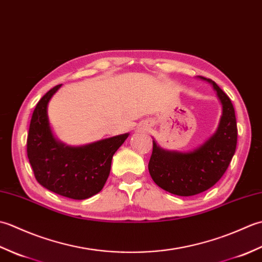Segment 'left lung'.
Returning a JSON list of instances; mask_svg holds the SVG:
<instances>
[{
    "mask_svg": "<svg viewBox=\"0 0 262 262\" xmlns=\"http://www.w3.org/2000/svg\"><path fill=\"white\" fill-rule=\"evenodd\" d=\"M199 77L213 85L222 103V117L215 134L188 153L165 151L153 141L148 162L153 181L178 196H193L213 187L229 168L236 148V118L230 98L214 81Z\"/></svg>",
    "mask_w": 262,
    "mask_h": 262,
    "instance_id": "1",
    "label": "left lung"
}]
</instances>
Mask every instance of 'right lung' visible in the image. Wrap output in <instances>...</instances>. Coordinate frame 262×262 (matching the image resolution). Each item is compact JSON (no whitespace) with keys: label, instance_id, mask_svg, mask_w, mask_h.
Returning a JSON list of instances; mask_svg holds the SVG:
<instances>
[{"label":"right lung","instance_id":"add662e5","mask_svg":"<svg viewBox=\"0 0 262 262\" xmlns=\"http://www.w3.org/2000/svg\"><path fill=\"white\" fill-rule=\"evenodd\" d=\"M62 84L51 89L37 103L27 138V154L36 180L48 190L72 199H86L101 191L111 160L127 134L83 146H68L54 137L47 107Z\"/></svg>","mask_w":262,"mask_h":262}]
</instances>
